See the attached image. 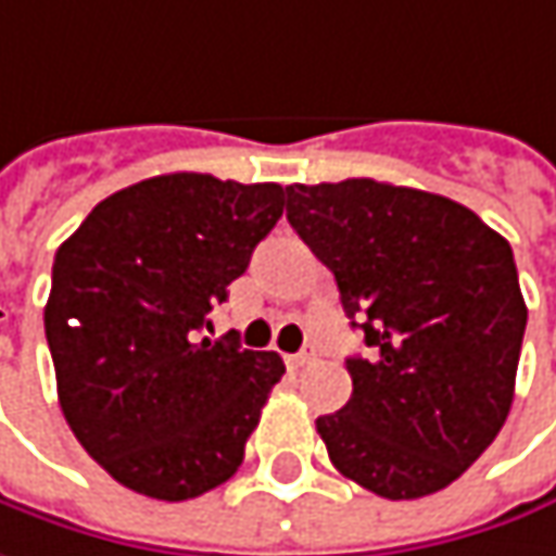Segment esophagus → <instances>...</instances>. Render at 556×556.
Segmentation results:
<instances>
[{"mask_svg": "<svg viewBox=\"0 0 556 556\" xmlns=\"http://www.w3.org/2000/svg\"><path fill=\"white\" fill-rule=\"evenodd\" d=\"M318 359V353H315V346H305V350H299L295 356H289V363L295 366V369H302V366H312Z\"/></svg>", "mask_w": 556, "mask_h": 556, "instance_id": "obj_1", "label": "esophagus"}]
</instances>
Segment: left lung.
Returning a JSON list of instances; mask_svg holds the SVG:
<instances>
[{
	"mask_svg": "<svg viewBox=\"0 0 556 556\" xmlns=\"http://www.w3.org/2000/svg\"><path fill=\"white\" fill-rule=\"evenodd\" d=\"M286 197V219L372 346L346 359V407L318 417L333 468L384 500L448 486L513 407L529 308L509 241L448 197L372 177Z\"/></svg>",
	"mask_w": 556,
	"mask_h": 556,
	"instance_id": "left-lung-1",
	"label": "left lung"
}]
</instances>
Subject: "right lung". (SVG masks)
Instances as JSON below:
<instances>
[{
    "label": "right lung",
    "instance_id": "right-lung-1",
    "mask_svg": "<svg viewBox=\"0 0 556 556\" xmlns=\"http://www.w3.org/2000/svg\"><path fill=\"white\" fill-rule=\"evenodd\" d=\"M282 206L279 184L177 172L111 193L60 244L43 308L56 394L117 483L180 503L238 471L286 366L203 330Z\"/></svg>",
    "mask_w": 556,
    "mask_h": 556
}]
</instances>
